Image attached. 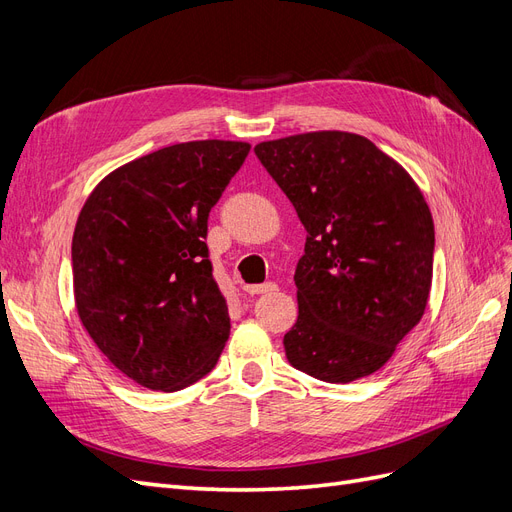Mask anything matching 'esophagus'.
<instances>
[{
    "instance_id": "obj_1",
    "label": "esophagus",
    "mask_w": 512,
    "mask_h": 512,
    "mask_svg": "<svg viewBox=\"0 0 512 512\" xmlns=\"http://www.w3.org/2000/svg\"><path fill=\"white\" fill-rule=\"evenodd\" d=\"M273 290H277V284H273V282L258 284V286H245L247 294H267V292H273Z\"/></svg>"
}]
</instances>
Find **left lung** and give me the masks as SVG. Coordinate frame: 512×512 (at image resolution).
<instances>
[{"label":"left lung","mask_w":512,"mask_h":512,"mask_svg":"<svg viewBox=\"0 0 512 512\" xmlns=\"http://www.w3.org/2000/svg\"><path fill=\"white\" fill-rule=\"evenodd\" d=\"M254 151L307 230L288 363L324 382L374 374L429 301L436 237L421 188L352 132L294 134Z\"/></svg>","instance_id":"8db88e82"}]
</instances>
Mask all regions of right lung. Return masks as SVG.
Returning a JSON list of instances; mask_svg holds the SVG:
<instances>
[{
	"instance_id": "1",
	"label": "right lung",
	"mask_w": 512,
	"mask_h": 512,
	"mask_svg": "<svg viewBox=\"0 0 512 512\" xmlns=\"http://www.w3.org/2000/svg\"><path fill=\"white\" fill-rule=\"evenodd\" d=\"M250 153L241 141H190L108 173L72 237L74 305L121 374L173 393L218 363L230 333L213 280L207 218Z\"/></svg>"
}]
</instances>
